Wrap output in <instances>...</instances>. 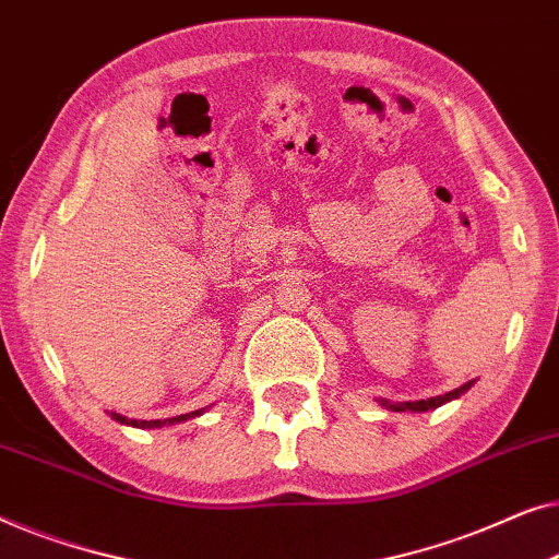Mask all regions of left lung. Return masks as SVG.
<instances>
[{"instance_id": "1", "label": "left lung", "mask_w": 559, "mask_h": 559, "mask_svg": "<svg viewBox=\"0 0 559 559\" xmlns=\"http://www.w3.org/2000/svg\"><path fill=\"white\" fill-rule=\"evenodd\" d=\"M471 384H474V380L466 382V384H461V388H455L451 392H445V395L428 397V400H415V403H395V405H392V403H388V400H380V405L388 407V411H395V413H405V411H411V413H428V411H436V407H440V405L451 403V400H455V397H461L463 392L471 390Z\"/></svg>"}]
</instances>
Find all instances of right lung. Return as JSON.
Instances as JSON below:
<instances>
[{"mask_svg":"<svg viewBox=\"0 0 559 559\" xmlns=\"http://www.w3.org/2000/svg\"><path fill=\"white\" fill-rule=\"evenodd\" d=\"M204 413L202 411H194V413H187V415H177V418H164V420H133V418H126L121 413H111V418L116 423H121V426H131V428H164V426H175V423H182V420H190V418H198V415Z\"/></svg>","mask_w":559,"mask_h":559,"instance_id":"obj_1","label":"right lung"}]
</instances>
